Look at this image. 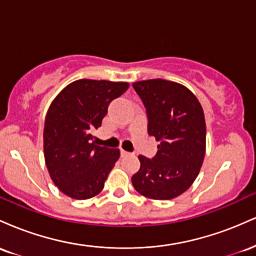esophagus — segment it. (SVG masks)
Masks as SVG:
<instances>
[{
  "label": "esophagus",
  "mask_w": 256,
  "mask_h": 256,
  "mask_svg": "<svg viewBox=\"0 0 256 256\" xmlns=\"http://www.w3.org/2000/svg\"><path fill=\"white\" fill-rule=\"evenodd\" d=\"M120 154H122V156H126V155H128V154H130V152L124 150V149H122V150H120Z\"/></svg>",
  "instance_id": "obj_1"
}]
</instances>
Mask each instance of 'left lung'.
I'll return each instance as SVG.
<instances>
[{"mask_svg":"<svg viewBox=\"0 0 256 256\" xmlns=\"http://www.w3.org/2000/svg\"><path fill=\"white\" fill-rule=\"evenodd\" d=\"M132 86L146 107L148 134L160 140L154 158L138 156L132 185L146 198H174L192 186L204 162V110L192 91L174 82L149 79Z\"/></svg>","mask_w":256,"mask_h":256,"instance_id":"8db88e82","label":"left lung"}]
</instances>
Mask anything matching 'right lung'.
I'll use <instances>...</instances> for the list:
<instances>
[{
    "label": "right lung",
    "instance_id": "obj_1",
    "mask_svg": "<svg viewBox=\"0 0 256 256\" xmlns=\"http://www.w3.org/2000/svg\"><path fill=\"white\" fill-rule=\"evenodd\" d=\"M128 89V83L80 79L52 101L44 122V158L64 195L86 200L104 189L120 152L98 146L91 134L101 126L110 102Z\"/></svg>",
    "mask_w": 256,
    "mask_h": 256
}]
</instances>
